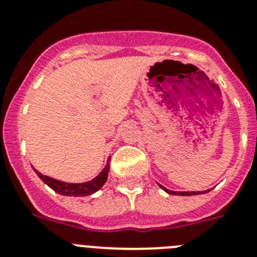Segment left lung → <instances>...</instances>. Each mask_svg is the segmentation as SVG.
Here are the masks:
<instances>
[{"instance_id":"1","label":"left lung","mask_w":257,"mask_h":257,"mask_svg":"<svg viewBox=\"0 0 257 257\" xmlns=\"http://www.w3.org/2000/svg\"><path fill=\"white\" fill-rule=\"evenodd\" d=\"M158 184V187L161 188V189L165 190L166 193H169V194H174V196H197V194H203V193H207L210 192L211 189H207V190H188V192H176V190H171V189H167V188H165L163 185H161L160 183Z\"/></svg>"}]
</instances>
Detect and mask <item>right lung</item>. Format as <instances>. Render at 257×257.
<instances>
[{"mask_svg":"<svg viewBox=\"0 0 257 257\" xmlns=\"http://www.w3.org/2000/svg\"><path fill=\"white\" fill-rule=\"evenodd\" d=\"M109 161H110V157H108L105 166H104L103 170H101V171L99 172L95 178L90 179V180L81 181V183L59 180V179L51 178V176L41 174V172L37 171L36 169L33 170H35V172L38 175V178H40L41 180L44 181L46 185H49L52 190H55L56 193L61 194V196L86 197V196H90V194H94L95 192H97V190L100 189L104 184L106 183L108 172H109Z\"/></svg>","mask_w":257,"mask_h":257,"instance_id":"add662e5","label":"right lung"}]
</instances>
